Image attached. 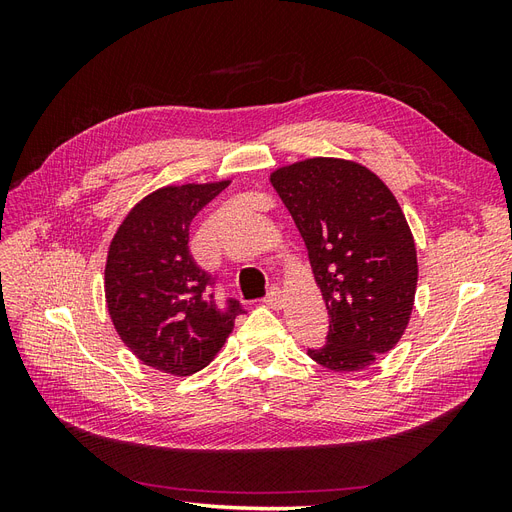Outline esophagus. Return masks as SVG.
I'll return each instance as SVG.
<instances>
[{
  "label": "esophagus",
  "mask_w": 512,
  "mask_h": 512,
  "mask_svg": "<svg viewBox=\"0 0 512 512\" xmlns=\"http://www.w3.org/2000/svg\"><path fill=\"white\" fill-rule=\"evenodd\" d=\"M265 303H267L271 309H280V307H282V303H284V294H282V290L277 288V286L269 288V294H267Z\"/></svg>",
  "instance_id": "1"
}]
</instances>
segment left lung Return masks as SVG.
Segmentation results:
<instances>
[{
    "label": "left lung",
    "mask_w": 512,
    "mask_h": 512,
    "mask_svg": "<svg viewBox=\"0 0 512 512\" xmlns=\"http://www.w3.org/2000/svg\"><path fill=\"white\" fill-rule=\"evenodd\" d=\"M307 247L329 309V335L309 348L333 371H361L395 348L414 307L416 247L406 215L369 168L309 158L271 173Z\"/></svg>",
    "instance_id": "1"
}]
</instances>
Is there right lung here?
Wrapping results in <instances>:
<instances>
[{"label":"right lung","mask_w":512,"mask_h":512,"mask_svg":"<svg viewBox=\"0 0 512 512\" xmlns=\"http://www.w3.org/2000/svg\"><path fill=\"white\" fill-rule=\"evenodd\" d=\"M230 181L166 185L134 205L108 247L106 307L138 361L190 376L220 352L243 314L237 299L220 309L215 277L190 254V224Z\"/></svg>","instance_id":"obj_1"}]
</instances>
